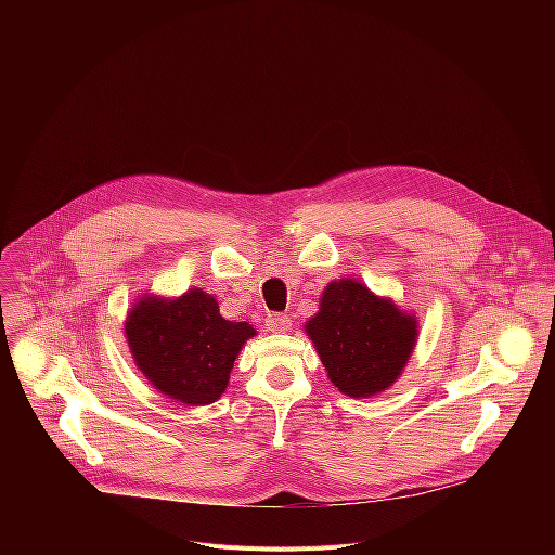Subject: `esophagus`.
<instances>
[{
  "label": "esophagus",
  "instance_id": "1",
  "mask_svg": "<svg viewBox=\"0 0 555 555\" xmlns=\"http://www.w3.org/2000/svg\"><path fill=\"white\" fill-rule=\"evenodd\" d=\"M266 327H268L270 332H274V334H283V332H287V330L292 327V321H289L287 313L274 311V313H268V315H266Z\"/></svg>",
  "mask_w": 555,
  "mask_h": 555
}]
</instances>
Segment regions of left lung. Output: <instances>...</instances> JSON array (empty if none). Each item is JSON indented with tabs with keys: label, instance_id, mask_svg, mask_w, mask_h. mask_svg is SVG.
Returning <instances> with one entry per match:
<instances>
[{
	"label": "left lung",
	"instance_id": "left-lung-1",
	"mask_svg": "<svg viewBox=\"0 0 555 555\" xmlns=\"http://www.w3.org/2000/svg\"><path fill=\"white\" fill-rule=\"evenodd\" d=\"M305 327L330 379L349 398L386 390L400 377L417 340L413 315L351 279L330 283L321 311Z\"/></svg>",
	"mask_w": 555,
	"mask_h": 555
}]
</instances>
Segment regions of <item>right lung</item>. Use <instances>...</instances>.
Here are the masks:
<instances>
[{
	"label": "right lung",
	"mask_w": 555,
	"mask_h": 555,
	"mask_svg": "<svg viewBox=\"0 0 555 555\" xmlns=\"http://www.w3.org/2000/svg\"><path fill=\"white\" fill-rule=\"evenodd\" d=\"M125 332L144 377L191 406L219 400L236 353L255 336L248 323L221 319L217 300L202 289H189L171 302L140 300Z\"/></svg>",
	"instance_id": "obj_1"
}]
</instances>
